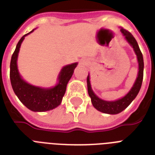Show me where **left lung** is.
Instances as JSON below:
<instances>
[{"label": "left lung", "mask_w": 155, "mask_h": 155, "mask_svg": "<svg viewBox=\"0 0 155 155\" xmlns=\"http://www.w3.org/2000/svg\"><path fill=\"white\" fill-rule=\"evenodd\" d=\"M120 30L125 37V39L127 40V42L134 48L135 54H137L138 64H139L138 75H137V79H136L135 83H134L131 90L129 91V93L126 94V96H124L121 99L114 101H104L99 98L94 93L92 88H91L89 74L87 79L88 94L89 96L91 97V102H92L94 107L98 111H101L103 113H106V114H110V115L118 114V113H120L121 111L126 109V107L130 105L131 102L135 99V97L139 93L140 90L143 82V54L141 53L140 50L137 40L134 38V36L126 29L122 28Z\"/></svg>", "instance_id": "obj_1"}]
</instances>
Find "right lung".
I'll return each mask as SVG.
<instances>
[{"mask_svg": "<svg viewBox=\"0 0 155 155\" xmlns=\"http://www.w3.org/2000/svg\"><path fill=\"white\" fill-rule=\"evenodd\" d=\"M33 30L20 39L12 56L10 63L11 83L16 96L27 108L33 111H47L54 109L61 104L66 91L67 84L78 63H72L63 67L59 73L58 83L52 88H41L26 83L18 72L17 59L24 38Z\"/></svg>", "mask_w": 155, "mask_h": 155, "instance_id": "right-lung-1", "label": "right lung"}]
</instances>
